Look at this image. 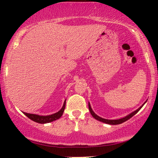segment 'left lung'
I'll return each mask as SVG.
<instances>
[{"instance_id":"1","label":"left lung","mask_w":158,"mask_h":158,"mask_svg":"<svg viewBox=\"0 0 158 158\" xmlns=\"http://www.w3.org/2000/svg\"><path fill=\"white\" fill-rule=\"evenodd\" d=\"M146 102H147V101L143 103V104H142V105L141 106H140L139 108H138V109H137V110H135V111H134L133 112H131V114H128V115L126 116H124V117L121 118H118V119H106V118H103L100 117V116H98V115H97V114H95V112H94V111H93L92 108H91V106H90V103H88V109H89L90 113V114H91V115H92L93 117H94V118H96V120L100 121V122L105 123V124H111V125H116V124H122V123H123V122H126V121L129 120V118L132 117V116H133L134 115H135V114H137V112L139 111V110L142 109V107L143 106L144 104V103H145Z\"/></svg>"}]
</instances>
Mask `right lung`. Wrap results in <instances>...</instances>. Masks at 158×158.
<instances>
[{"mask_svg":"<svg viewBox=\"0 0 158 158\" xmlns=\"http://www.w3.org/2000/svg\"><path fill=\"white\" fill-rule=\"evenodd\" d=\"M65 103L66 100H64L63 106H62V109L60 110L58 112L51 114V115H47V116H42V115H38V114H29L26 113V112H23L28 118L34 121V122L40 123V124H46V123H49L53 122L60 118L63 114L64 108H65Z\"/></svg>","mask_w":158,"mask_h":158,"instance_id":"1","label":"right lung"}]
</instances>
